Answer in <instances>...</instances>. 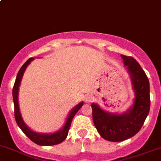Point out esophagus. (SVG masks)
Masks as SVG:
<instances>
[{"label": "esophagus", "mask_w": 161, "mask_h": 161, "mask_svg": "<svg viewBox=\"0 0 161 161\" xmlns=\"http://www.w3.org/2000/svg\"><path fill=\"white\" fill-rule=\"evenodd\" d=\"M91 100H92V96L91 95H86L85 96V102L86 103H90L91 102Z\"/></svg>", "instance_id": "1"}]
</instances>
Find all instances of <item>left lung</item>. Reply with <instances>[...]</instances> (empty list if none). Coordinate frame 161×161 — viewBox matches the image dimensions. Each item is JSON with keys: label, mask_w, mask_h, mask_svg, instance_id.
Here are the masks:
<instances>
[{"label": "left lung", "mask_w": 161, "mask_h": 161, "mask_svg": "<svg viewBox=\"0 0 161 161\" xmlns=\"http://www.w3.org/2000/svg\"><path fill=\"white\" fill-rule=\"evenodd\" d=\"M131 75L136 98L132 108L122 115L103 111L91 104L93 122L101 136L108 141L119 142L136 134L144 124L150 110V87L145 72L134 58L121 55Z\"/></svg>", "instance_id": "obj_1"}]
</instances>
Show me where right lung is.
<instances>
[{
    "label": "right lung",
    "mask_w": 161,
    "mask_h": 161,
    "mask_svg": "<svg viewBox=\"0 0 161 161\" xmlns=\"http://www.w3.org/2000/svg\"><path fill=\"white\" fill-rule=\"evenodd\" d=\"M34 59V58H30L25 63L23 64L21 69L19 70L18 73H17V78H16L15 82H14V88H13V98H14V116H15L16 122H17V125L19 126V127L21 129V131L26 135L27 137L34 142L35 144H38V145L42 146H51L55 145V144H58L63 141L66 138L68 135V131L70 129V124H71L72 119H73L74 116L75 114L78 112L79 109L82 108V106L83 105V103H80L79 105H77L70 111V115L68 116L66 122L65 124L64 127L62 130L57 131V132L53 133V134H39V133H36L34 131H31V130L25 124L24 121H23L22 118H21V113H20L19 106H18V100H17V95H18V89H19L20 83H21V78L23 76L25 68L27 67L29 64L30 63L32 60Z\"/></svg>",
    "instance_id": "obj_1"
}]
</instances>
